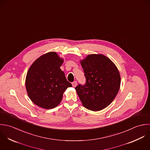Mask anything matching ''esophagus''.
<instances>
[{"instance_id": "34e87169", "label": "esophagus", "mask_w": 150, "mask_h": 150, "mask_svg": "<svg viewBox=\"0 0 150 150\" xmlns=\"http://www.w3.org/2000/svg\"><path fill=\"white\" fill-rule=\"evenodd\" d=\"M72 86H73L74 88L76 87V86H77V82H76V81H74V82L72 83Z\"/></svg>"}]
</instances>
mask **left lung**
Listing matches in <instances>:
<instances>
[{"label":"left lung","mask_w":150,"mask_h":150,"mask_svg":"<svg viewBox=\"0 0 150 150\" xmlns=\"http://www.w3.org/2000/svg\"><path fill=\"white\" fill-rule=\"evenodd\" d=\"M86 82L75 90L87 109L97 111L108 107L117 96L120 85V72L105 56L93 54L81 60Z\"/></svg>","instance_id":"1"}]
</instances>
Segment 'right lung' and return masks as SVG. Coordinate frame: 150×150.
I'll list each match as a JSON object with an SVG mask.
<instances>
[{
	"mask_svg": "<svg viewBox=\"0 0 150 150\" xmlns=\"http://www.w3.org/2000/svg\"><path fill=\"white\" fill-rule=\"evenodd\" d=\"M64 59L54 52L47 53L35 60L29 68L25 88L30 100L44 109H52L62 100L65 90L71 87L60 69Z\"/></svg>",
	"mask_w": 150,
	"mask_h": 150,
	"instance_id": "obj_1",
	"label": "right lung"
}]
</instances>
